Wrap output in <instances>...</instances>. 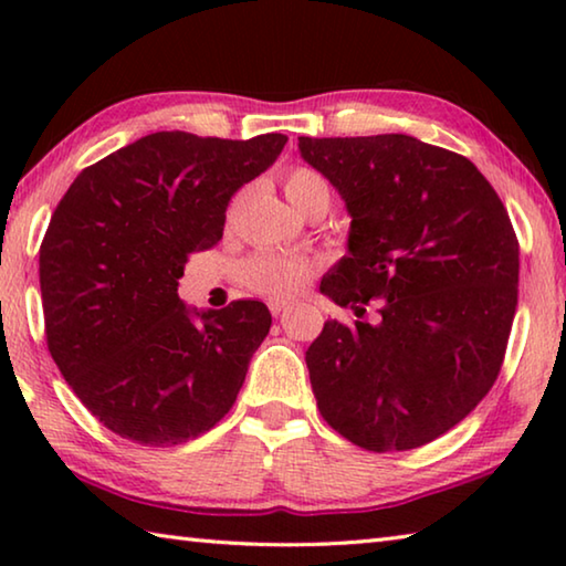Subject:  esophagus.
Listing matches in <instances>:
<instances>
[{"label": "esophagus", "instance_id": "obj_1", "mask_svg": "<svg viewBox=\"0 0 566 566\" xmlns=\"http://www.w3.org/2000/svg\"><path fill=\"white\" fill-rule=\"evenodd\" d=\"M286 306H290V302H282V300H272L270 302V310H272L274 317H280V314L286 310Z\"/></svg>", "mask_w": 566, "mask_h": 566}]
</instances>
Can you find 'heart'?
Segmentation results:
<instances>
[{"mask_svg": "<svg viewBox=\"0 0 566 566\" xmlns=\"http://www.w3.org/2000/svg\"><path fill=\"white\" fill-rule=\"evenodd\" d=\"M284 195L296 209H304L312 199L329 197V189L324 185L319 175H314L310 169H292L284 177ZM312 266L304 260H296L290 254H276V252H262L252 256L244 264V284L249 290L276 296H292L302 290L310 280Z\"/></svg>", "mask_w": 566, "mask_h": 566, "instance_id": "heart-1", "label": "heart"}]
</instances>
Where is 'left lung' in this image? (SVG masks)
Masks as SVG:
<instances>
[{
  "instance_id": "obj_1",
  "label": "left lung",
  "mask_w": 566,
  "mask_h": 566,
  "mask_svg": "<svg viewBox=\"0 0 566 566\" xmlns=\"http://www.w3.org/2000/svg\"><path fill=\"white\" fill-rule=\"evenodd\" d=\"M339 191L347 254L319 292L375 322H327L306 349L322 417L369 452H405L459 424L500 375L520 244L472 161L409 134L300 137Z\"/></svg>"
}]
</instances>
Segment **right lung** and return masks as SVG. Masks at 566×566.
Masks as SVG:
<instances>
[{
  "label": "right lung",
  "mask_w": 566,
  "mask_h": 566,
  "mask_svg": "<svg viewBox=\"0 0 566 566\" xmlns=\"http://www.w3.org/2000/svg\"><path fill=\"white\" fill-rule=\"evenodd\" d=\"M284 145L155 132L80 171L56 205L40 249L46 344L114 434L181 444L234 405L272 314L256 300L197 310L177 286L187 254L222 239L234 191Z\"/></svg>",
  "instance_id": "add662e5"
}]
</instances>
